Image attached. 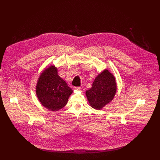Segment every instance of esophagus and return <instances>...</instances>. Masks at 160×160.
<instances>
[{"label":"esophagus","mask_w":160,"mask_h":160,"mask_svg":"<svg viewBox=\"0 0 160 160\" xmlns=\"http://www.w3.org/2000/svg\"><path fill=\"white\" fill-rule=\"evenodd\" d=\"M81 89L80 87H74L73 90L74 91H80Z\"/></svg>","instance_id":"esophagus-1"}]
</instances>
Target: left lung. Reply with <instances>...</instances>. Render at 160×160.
I'll return each mask as SVG.
<instances>
[{
    "label": "left lung",
    "instance_id": "1",
    "mask_svg": "<svg viewBox=\"0 0 160 160\" xmlns=\"http://www.w3.org/2000/svg\"><path fill=\"white\" fill-rule=\"evenodd\" d=\"M116 92L114 77L106 69L95 78L91 88L86 92V95L92 108L101 110L113 99Z\"/></svg>",
    "mask_w": 160,
    "mask_h": 160
}]
</instances>
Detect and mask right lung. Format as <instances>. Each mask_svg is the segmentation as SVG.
<instances>
[{
    "instance_id": "obj_1",
    "label": "right lung",
    "mask_w": 160,
    "mask_h": 160,
    "mask_svg": "<svg viewBox=\"0 0 160 160\" xmlns=\"http://www.w3.org/2000/svg\"><path fill=\"white\" fill-rule=\"evenodd\" d=\"M36 93L43 106L56 112L67 104L72 90L58 76L57 68L52 65L45 69L38 78Z\"/></svg>"
}]
</instances>
